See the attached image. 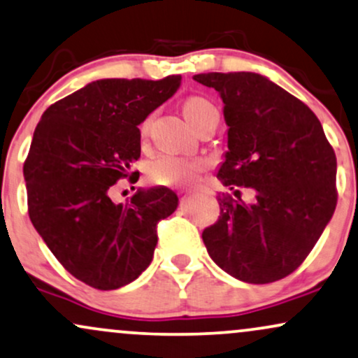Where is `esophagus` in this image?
Segmentation results:
<instances>
[{"instance_id": "1", "label": "esophagus", "mask_w": 358, "mask_h": 358, "mask_svg": "<svg viewBox=\"0 0 358 358\" xmlns=\"http://www.w3.org/2000/svg\"><path fill=\"white\" fill-rule=\"evenodd\" d=\"M194 194V191H186V196H192Z\"/></svg>"}]
</instances>
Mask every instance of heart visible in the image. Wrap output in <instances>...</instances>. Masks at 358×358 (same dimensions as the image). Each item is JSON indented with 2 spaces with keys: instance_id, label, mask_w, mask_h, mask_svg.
Instances as JSON below:
<instances>
[{
  "instance_id": "1",
  "label": "heart",
  "mask_w": 358,
  "mask_h": 358,
  "mask_svg": "<svg viewBox=\"0 0 358 358\" xmlns=\"http://www.w3.org/2000/svg\"><path fill=\"white\" fill-rule=\"evenodd\" d=\"M184 117L189 122V125H196L201 119H204L208 113L217 112L216 107L203 99V96H191L186 100L182 107ZM147 125L142 127L145 130ZM204 169V162L201 159L191 157H179V155L162 154L154 157L152 161L147 164V176L154 184L161 186H179L194 180L199 172Z\"/></svg>"
}]
</instances>
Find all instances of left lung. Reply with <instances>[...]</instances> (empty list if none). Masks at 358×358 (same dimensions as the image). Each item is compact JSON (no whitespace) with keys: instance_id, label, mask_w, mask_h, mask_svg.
Here are the masks:
<instances>
[{"instance_id":"1","label":"left lung","mask_w":358,"mask_h":358,"mask_svg":"<svg viewBox=\"0 0 358 358\" xmlns=\"http://www.w3.org/2000/svg\"><path fill=\"white\" fill-rule=\"evenodd\" d=\"M224 103L228 150L217 179L238 197L217 196L221 216L203 231L222 271L255 285L285 278L303 263L337 206V157L320 120L296 96L253 71L201 73Z\"/></svg>"}]
</instances>
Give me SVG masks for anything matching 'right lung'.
<instances>
[{
	"label": "right lung",
	"instance_id": "1",
	"mask_svg": "<svg viewBox=\"0 0 358 358\" xmlns=\"http://www.w3.org/2000/svg\"><path fill=\"white\" fill-rule=\"evenodd\" d=\"M179 87L180 75L95 80L38 122L23 166L29 220L88 287L117 289L138 278L152 262L157 222L178 209V194L164 186L137 189L124 204L108 192L141 157L138 125Z\"/></svg>",
	"mask_w": 358,
	"mask_h": 358
}]
</instances>
